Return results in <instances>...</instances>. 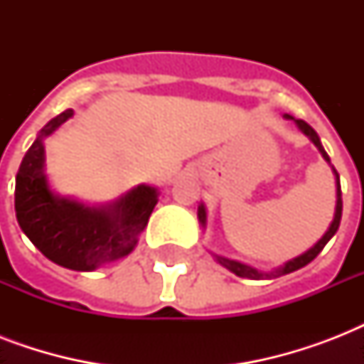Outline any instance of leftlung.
<instances>
[{
    "label": "left lung",
    "instance_id": "obj_1",
    "mask_svg": "<svg viewBox=\"0 0 364 364\" xmlns=\"http://www.w3.org/2000/svg\"><path fill=\"white\" fill-rule=\"evenodd\" d=\"M285 117H287V119H293L291 115H285ZM294 122H296V126H299L300 130L304 132L306 136L310 137L311 141H314V145H316V147L321 151L323 159L327 160V162H331L328 154L325 153V149H323L321 141H319V136L316 134V130H314V128H311L308 122L302 121V119H296ZM334 173H336V211H334V219H333V223H331V227H328L327 232H325V236H323V238L319 240V242H317L316 245L310 249V251H306L304 255H300V257H296V259L289 260V262H285L282 268H276V270H272V272H259V270H255V268H251V266H245V264H242V262H236V260L225 259V257H219V255H215L217 262L225 266V268H228L230 272H234L236 276L249 277V279H270V277H279V276H285V274H291V272H294V270H299V268H302V266L310 264L311 260L316 259L317 255L321 253L323 247L327 245L328 240L333 238L334 234H336V230H338V227H340V219H342V191H340V176L336 170H334ZM198 221L202 223V225H205L204 205H200L198 208Z\"/></svg>",
    "mask_w": 364,
    "mask_h": 364
}]
</instances>
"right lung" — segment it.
Instances as JSON below:
<instances>
[{
	"instance_id": "right-lung-1",
	"label": "right lung",
	"mask_w": 364,
	"mask_h": 364,
	"mask_svg": "<svg viewBox=\"0 0 364 364\" xmlns=\"http://www.w3.org/2000/svg\"><path fill=\"white\" fill-rule=\"evenodd\" d=\"M73 111L65 109L43 126L22 159L14 187V210L22 232L48 260L77 272L96 270L136 247L159 202L153 187L139 185L109 208H87L50 193L43 173V137L64 124Z\"/></svg>"
}]
</instances>
